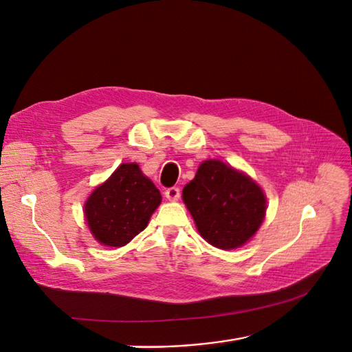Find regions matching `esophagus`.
Returning <instances> with one entry per match:
<instances>
[{"label":"esophagus","mask_w":352,"mask_h":352,"mask_svg":"<svg viewBox=\"0 0 352 352\" xmlns=\"http://www.w3.org/2000/svg\"><path fill=\"white\" fill-rule=\"evenodd\" d=\"M164 195H166V198H167L168 201H177V199L180 198V189L176 188V186H172V188L166 189Z\"/></svg>","instance_id":"obj_1"}]
</instances>
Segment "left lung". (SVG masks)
Masks as SVG:
<instances>
[{
    "mask_svg": "<svg viewBox=\"0 0 352 352\" xmlns=\"http://www.w3.org/2000/svg\"><path fill=\"white\" fill-rule=\"evenodd\" d=\"M182 197L201 236L220 250L243 245L265 214L260 186L219 160H207L199 166Z\"/></svg>",
    "mask_w": 352,
    "mask_h": 352,
    "instance_id": "left-lung-1",
    "label": "left lung"
}]
</instances>
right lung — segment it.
<instances>
[{
  "mask_svg": "<svg viewBox=\"0 0 352 352\" xmlns=\"http://www.w3.org/2000/svg\"><path fill=\"white\" fill-rule=\"evenodd\" d=\"M162 202L160 190L135 163L122 164L85 204L88 226L98 242L123 247L142 232Z\"/></svg>",
  "mask_w": 352,
  "mask_h": 352,
  "instance_id": "add662e5",
  "label": "right lung"
}]
</instances>
